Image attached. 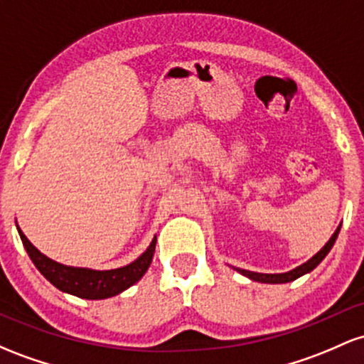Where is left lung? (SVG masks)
<instances>
[{
    "mask_svg": "<svg viewBox=\"0 0 364 364\" xmlns=\"http://www.w3.org/2000/svg\"><path fill=\"white\" fill-rule=\"evenodd\" d=\"M342 226V225H341ZM341 226L335 230V233L331 235V238L328 242H326V245L323 247L321 250L316 255H313V257L309 259V261L304 262V264H301L299 267H295V269L289 271V273H278V274H266V273H254V271H247V269H237L238 273H242L243 277L254 279V282H261V283H289V282H294V279H297L299 277H302V274L309 273V271H313L314 267H316L319 262L323 261V259L326 257V254L330 252V249L333 247L335 240H337L338 237V231H341Z\"/></svg>",
    "mask_w": 364,
    "mask_h": 364,
    "instance_id": "obj_1",
    "label": "left lung"
}]
</instances>
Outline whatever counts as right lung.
I'll return each instance as SVG.
<instances>
[{
    "label": "right lung",
    "instance_id": "obj_1",
    "mask_svg": "<svg viewBox=\"0 0 364 364\" xmlns=\"http://www.w3.org/2000/svg\"><path fill=\"white\" fill-rule=\"evenodd\" d=\"M20 238H22L23 247H26L27 254H29L31 261L38 267L39 273L45 277L48 282L53 283L58 290L62 292L72 294L75 297L81 299H109L114 295L124 292L129 289L131 285L141 279L143 274L150 267L151 257L155 252V243L157 240H151L150 247L145 250L134 262L131 264L119 267V269H109V271H95L86 269V267H70L63 266L60 262L51 261L45 254L39 252L38 249L27 240L26 235L17 226Z\"/></svg>",
    "mask_w": 364,
    "mask_h": 364
}]
</instances>
